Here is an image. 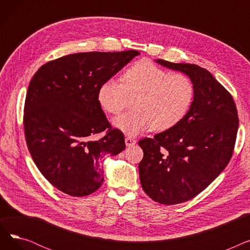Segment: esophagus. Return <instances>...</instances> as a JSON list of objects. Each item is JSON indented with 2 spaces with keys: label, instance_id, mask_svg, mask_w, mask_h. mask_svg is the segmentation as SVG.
<instances>
[{
  "label": "esophagus",
  "instance_id": "esophagus-1",
  "mask_svg": "<svg viewBox=\"0 0 250 250\" xmlns=\"http://www.w3.org/2000/svg\"><path fill=\"white\" fill-rule=\"evenodd\" d=\"M125 145H126V147H132V146H134L135 144L137 143V141H136L135 139L130 138V137H125Z\"/></svg>",
  "mask_w": 250,
  "mask_h": 250
}]
</instances>
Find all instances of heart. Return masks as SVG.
<instances>
[{
	"label": "heart",
	"mask_w": 250,
	"mask_h": 250,
	"mask_svg": "<svg viewBox=\"0 0 250 250\" xmlns=\"http://www.w3.org/2000/svg\"><path fill=\"white\" fill-rule=\"evenodd\" d=\"M101 107L111 114L123 111L135 99L133 109L116 116L113 126L124 134L135 137L152 127L156 132L172 128L188 112L194 86L181 73L170 74L150 61L143 60L129 67L123 83L114 78L105 81L98 90Z\"/></svg>",
	"instance_id": "1"
}]
</instances>
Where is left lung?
<instances>
[{"mask_svg": "<svg viewBox=\"0 0 250 250\" xmlns=\"http://www.w3.org/2000/svg\"><path fill=\"white\" fill-rule=\"evenodd\" d=\"M155 62L186 74L194 86L191 106L179 124L139 141L144 191L157 203L176 205L198 195L225 169L239 120L231 94L208 71L192 63Z\"/></svg>", "mask_w": 250, "mask_h": 250, "instance_id": "left-lung-1", "label": "left lung"}]
</instances>
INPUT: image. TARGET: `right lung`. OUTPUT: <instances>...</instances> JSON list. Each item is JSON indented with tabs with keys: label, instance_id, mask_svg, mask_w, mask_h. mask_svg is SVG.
Wrapping results in <instances>:
<instances>
[{
	"label": "right lung",
	"instance_id": "right-lung-1",
	"mask_svg": "<svg viewBox=\"0 0 250 250\" xmlns=\"http://www.w3.org/2000/svg\"><path fill=\"white\" fill-rule=\"evenodd\" d=\"M137 50L79 52L50 61L34 74L24 105V133L42 174L61 191L85 196L103 183L104 156L125 149L98 101L100 86L139 56ZM108 129L98 141L89 137Z\"/></svg>",
	"mask_w": 250,
	"mask_h": 250
}]
</instances>
